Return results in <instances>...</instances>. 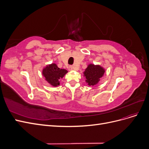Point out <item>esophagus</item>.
I'll list each match as a JSON object with an SVG mask.
<instances>
[{
  "label": "esophagus",
  "mask_w": 149,
  "mask_h": 149,
  "mask_svg": "<svg viewBox=\"0 0 149 149\" xmlns=\"http://www.w3.org/2000/svg\"><path fill=\"white\" fill-rule=\"evenodd\" d=\"M68 70H69L70 71H73V70H74V68H73V66H70L69 67V68H68Z\"/></svg>",
  "instance_id": "1"
}]
</instances>
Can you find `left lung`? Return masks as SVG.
<instances>
[{
  "mask_svg": "<svg viewBox=\"0 0 149 149\" xmlns=\"http://www.w3.org/2000/svg\"><path fill=\"white\" fill-rule=\"evenodd\" d=\"M106 70L100 65L89 63L83 72L85 81L89 86L96 85L104 75Z\"/></svg>",
  "mask_w": 149,
  "mask_h": 149,
  "instance_id": "8db88e82",
  "label": "left lung"
}]
</instances>
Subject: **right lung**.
<instances>
[{"label":"right lung","instance_id":"obj_1","mask_svg":"<svg viewBox=\"0 0 149 149\" xmlns=\"http://www.w3.org/2000/svg\"><path fill=\"white\" fill-rule=\"evenodd\" d=\"M68 73L65 69H60L56 63L47 65L42 70V75L48 83L53 87H57L60 84V79Z\"/></svg>","mask_w":149,"mask_h":149}]
</instances>
